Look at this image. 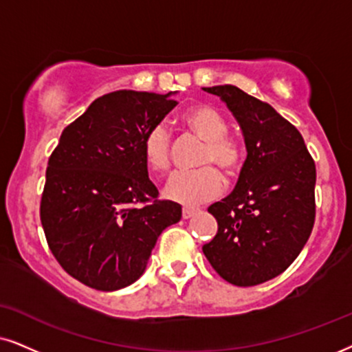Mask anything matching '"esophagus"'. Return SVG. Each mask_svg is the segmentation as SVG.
<instances>
[{
    "label": "esophagus",
    "instance_id": "34e87169",
    "mask_svg": "<svg viewBox=\"0 0 352 352\" xmlns=\"http://www.w3.org/2000/svg\"><path fill=\"white\" fill-rule=\"evenodd\" d=\"M197 212L198 211L195 208H184L182 209V217H184V219H190V217H193Z\"/></svg>",
    "mask_w": 352,
    "mask_h": 352
}]
</instances>
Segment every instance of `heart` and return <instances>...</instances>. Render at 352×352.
<instances>
[{"mask_svg": "<svg viewBox=\"0 0 352 352\" xmlns=\"http://www.w3.org/2000/svg\"><path fill=\"white\" fill-rule=\"evenodd\" d=\"M182 122L191 135L203 141L198 157L199 170L179 172L168 179L164 195L186 206L206 203L222 190V175L235 177L243 164V146L229 135V123L212 105L190 107ZM170 135L162 123L153 124L143 138V155L151 170L164 173L170 167Z\"/></svg>", "mask_w": 352, "mask_h": 352, "instance_id": "b5f03b06", "label": "heart"}]
</instances>
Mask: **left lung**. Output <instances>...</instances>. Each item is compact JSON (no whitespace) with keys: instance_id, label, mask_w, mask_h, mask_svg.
<instances>
[{"instance_id":"8db88e82","label":"left lung","mask_w":352,"mask_h":352,"mask_svg":"<svg viewBox=\"0 0 352 352\" xmlns=\"http://www.w3.org/2000/svg\"><path fill=\"white\" fill-rule=\"evenodd\" d=\"M237 118L247 159L232 193L208 208L217 234L203 253L222 279L256 286L291 266L315 222V162L304 138L266 102L242 89L203 87Z\"/></svg>"}]
</instances>
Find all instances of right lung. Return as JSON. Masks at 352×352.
I'll use <instances>...</instances> for the list:
<instances>
[{"instance_id": "1", "label": "right lung", "mask_w": 352, "mask_h": 352, "mask_svg": "<svg viewBox=\"0 0 352 352\" xmlns=\"http://www.w3.org/2000/svg\"><path fill=\"white\" fill-rule=\"evenodd\" d=\"M170 94L115 91L61 133L48 159L40 221L66 273L97 291L130 286L155 240L182 217L148 177L143 138L177 105Z\"/></svg>"}]
</instances>
